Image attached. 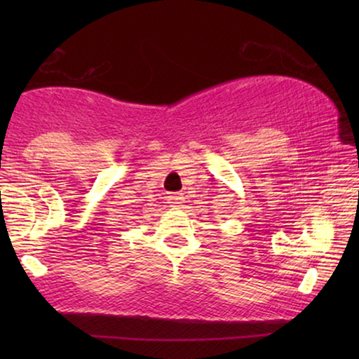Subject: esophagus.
Listing matches in <instances>:
<instances>
[{
    "mask_svg": "<svg viewBox=\"0 0 359 359\" xmlns=\"http://www.w3.org/2000/svg\"><path fill=\"white\" fill-rule=\"evenodd\" d=\"M183 194L181 193H173V194H168L166 196V201H168L170 205H173V208H178L180 204H183Z\"/></svg>",
    "mask_w": 359,
    "mask_h": 359,
    "instance_id": "esophagus-1",
    "label": "esophagus"
}]
</instances>
